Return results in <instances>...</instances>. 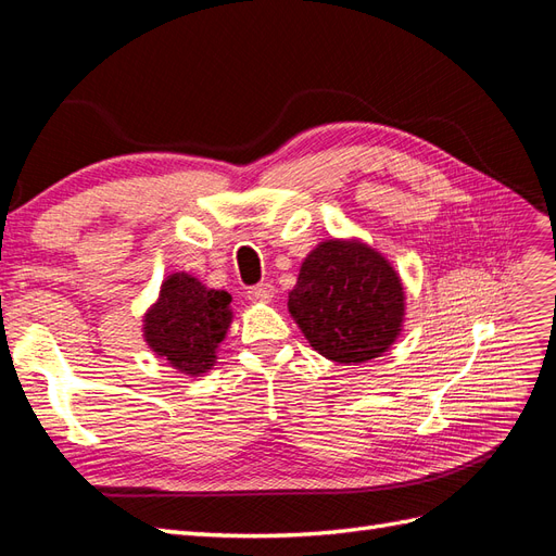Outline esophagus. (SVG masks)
<instances>
[{
    "label": "esophagus",
    "instance_id": "obj_1",
    "mask_svg": "<svg viewBox=\"0 0 556 556\" xmlns=\"http://www.w3.org/2000/svg\"><path fill=\"white\" fill-rule=\"evenodd\" d=\"M274 296H276V288L271 282H262V285H257V288H252L248 292V299L255 301V304H268Z\"/></svg>",
    "mask_w": 556,
    "mask_h": 556
}]
</instances>
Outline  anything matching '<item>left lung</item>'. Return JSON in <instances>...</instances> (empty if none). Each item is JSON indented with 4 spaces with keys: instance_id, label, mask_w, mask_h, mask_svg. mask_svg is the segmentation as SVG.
Listing matches in <instances>:
<instances>
[{
    "instance_id": "1",
    "label": "left lung",
    "mask_w": 556,
    "mask_h": 556,
    "mask_svg": "<svg viewBox=\"0 0 556 556\" xmlns=\"http://www.w3.org/2000/svg\"><path fill=\"white\" fill-rule=\"evenodd\" d=\"M288 311L319 355L364 364L403 331L406 292L382 252L359 239H327L301 262Z\"/></svg>"
}]
</instances>
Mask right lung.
I'll return each instance as SVG.
<instances>
[{
    "label": "right lung",
    "instance_id": "obj_1",
    "mask_svg": "<svg viewBox=\"0 0 556 556\" xmlns=\"http://www.w3.org/2000/svg\"><path fill=\"white\" fill-rule=\"evenodd\" d=\"M231 294L206 288L199 278L176 271L162 285L155 304L143 313V341L153 355L182 376H204L217 362V348L231 327Z\"/></svg>",
    "mask_w": 556,
    "mask_h": 556
}]
</instances>
